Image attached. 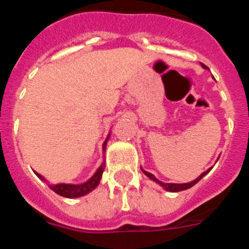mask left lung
<instances>
[{
    "label": "left lung",
    "mask_w": 249,
    "mask_h": 249,
    "mask_svg": "<svg viewBox=\"0 0 249 249\" xmlns=\"http://www.w3.org/2000/svg\"><path fill=\"white\" fill-rule=\"evenodd\" d=\"M202 67H203V68H207L206 66H204V65H202ZM211 169H212V167H211V168L207 169L206 172L202 173V175H201V176H198V177L196 178V179H193L192 182H188V183H164V182H162V181H160V179H157V178H156L155 176L152 175V173L147 172V171H144V169H142V172H143L144 175H146L147 177H148L149 179H151V181H153V182H156V183H157V184H160V186L162 187V188H163V190L168 191V192H179V191L188 190V188H191V187L195 186L196 183H198V182L201 181L202 178H203L204 176L207 175V173L210 172Z\"/></svg>",
    "instance_id": "8db88e82"
}]
</instances>
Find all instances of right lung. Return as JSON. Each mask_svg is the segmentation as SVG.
<instances>
[{"instance_id": "right-lung-1", "label": "right lung", "mask_w": 249, "mask_h": 249, "mask_svg": "<svg viewBox=\"0 0 249 249\" xmlns=\"http://www.w3.org/2000/svg\"><path fill=\"white\" fill-rule=\"evenodd\" d=\"M109 135H111V133H108V136H107L106 141L103 142V146H102L103 151H106V146H107V142H108V140H109ZM103 171H105V160H103V163L98 167L97 171L94 172V175L89 178V181L83 182V183H80V184H72V183L50 184V183H47V184L51 190L53 191V192H56L57 195L62 196V197H66V198H78V197H82V196L89 195V192H92V191H93L94 188L98 186V184H100ZM35 173H36L37 177L41 178L43 182H47V179H46L43 176H41L39 173H37V172H35Z\"/></svg>"}]
</instances>
